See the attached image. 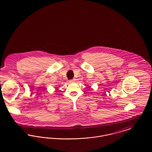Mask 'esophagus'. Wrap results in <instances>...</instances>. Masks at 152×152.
Segmentation results:
<instances>
[{"instance_id": "1", "label": "esophagus", "mask_w": 152, "mask_h": 152, "mask_svg": "<svg viewBox=\"0 0 152 152\" xmlns=\"http://www.w3.org/2000/svg\"><path fill=\"white\" fill-rule=\"evenodd\" d=\"M75 80H76V79H72V80H70L69 81H70L71 83H73V82H75Z\"/></svg>"}]
</instances>
